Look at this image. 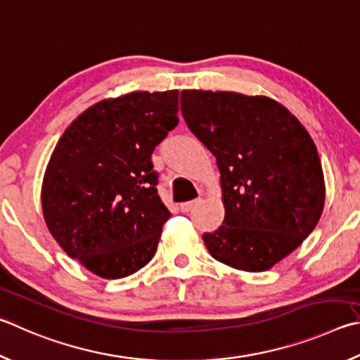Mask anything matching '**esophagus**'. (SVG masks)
<instances>
[{"label": "esophagus", "instance_id": "1", "mask_svg": "<svg viewBox=\"0 0 360 360\" xmlns=\"http://www.w3.org/2000/svg\"><path fill=\"white\" fill-rule=\"evenodd\" d=\"M197 202H198V200H192V201H186V202H181V211L182 212H188V211H192V209L197 206Z\"/></svg>", "mask_w": 360, "mask_h": 360}]
</instances>
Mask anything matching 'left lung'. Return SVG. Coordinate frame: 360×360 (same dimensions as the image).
<instances>
[{"mask_svg":"<svg viewBox=\"0 0 360 360\" xmlns=\"http://www.w3.org/2000/svg\"><path fill=\"white\" fill-rule=\"evenodd\" d=\"M181 112L220 169L225 219L202 234L206 248L233 269H271L323 214L324 174L310 134L266 96L184 89Z\"/></svg>","mask_w":360,"mask_h":360,"instance_id":"8db88e82","label":"left lung"}]
</instances>
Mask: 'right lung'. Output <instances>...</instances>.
I'll use <instances>...</instances> for the list:
<instances>
[{
	"instance_id": "add662e5",
	"label": "right lung",
	"mask_w": 360,
	"mask_h": 360,
	"mask_svg": "<svg viewBox=\"0 0 360 360\" xmlns=\"http://www.w3.org/2000/svg\"><path fill=\"white\" fill-rule=\"evenodd\" d=\"M179 91L103 99L70 122L42 181L49 231L70 258L102 278L153 259L172 217L158 193L151 154L178 126Z\"/></svg>"
}]
</instances>
